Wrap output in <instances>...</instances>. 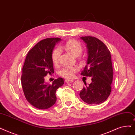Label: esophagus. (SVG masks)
<instances>
[{"mask_svg": "<svg viewBox=\"0 0 135 135\" xmlns=\"http://www.w3.org/2000/svg\"><path fill=\"white\" fill-rule=\"evenodd\" d=\"M65 81L66 83H72V82L73 81V80H71V79H66L65 80Z\"/></svg>", "mask_w": 135, "mask_h": 135, "instance_id": "1", "label": "esophagus"}]
</instances>
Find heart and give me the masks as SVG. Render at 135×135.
<instances>
[{
	"label": "heart",
	"mask_w": 135,
	"mask_h": 135,
	"mask_svg": "<svg viewBox=\"0 0 135 135\" xmlns=\"http://www.w3.org/2000/svg\"><path fill=\"white\" fill-rule=\"evenodd\" d=\"M61 50H64L69 52L75 56H79L83 51V46L77 40H70L64 45H61L59 48L55 49L52 52L51 59L55 66H57L59 63L60 56L61 55ZM79 70L78 67L69 66L66 67L61 69L58 72L60 75L66 78H72L74 77L75 74Z\"/></svg>",
	"instance_id": "obj_1"
}]
</instances>
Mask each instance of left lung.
<instances>
[{"label":"left lung","mask_w":135,"mask_h":135,"mask_svg":"<svg viewBox=\"0 0 135 135\" xmlns=\"http://www.w3.org/2000/svg\"><path fill=\"white\" fill-rule=\"evenodd\" d=\"M86 44V65L81 75L91 77V83L83 87L79 96L88 104H99L108 99L111 91L113 71L110 52L102 41L92 36L81 37Z\"/></svg>","instance_id":"obj_1"}]
</instances>
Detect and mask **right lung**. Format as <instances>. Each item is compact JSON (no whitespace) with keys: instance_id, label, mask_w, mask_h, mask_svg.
Wrapping results in <instances>:
<instances>
[{"instance_id":"obj_1","label":"right lung","mask_w":135,"mask_h":135,"mask_svg":"<svg viewBox=\"0 0 135 135\" xmlns=\"http://www.w3.org/2000/svg\"><path fill=\"white\" fill-rule=\"evenodd\" d=\"M60 38H47L38 42L28 51L22 70L21 84L26 100L39 109H48L55 104L57 89L64 84L62 78L52 84L45 83L47 74L54 73L51 54Z\"/></svg>"}]
</instances>
